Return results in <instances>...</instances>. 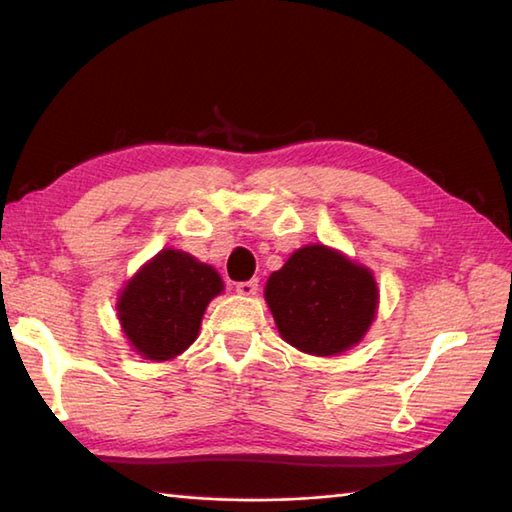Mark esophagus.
Instances as JSON below:
<instances>
[{
    "instance_id": "1",
    "label": "esophagus",
    "mask_w": 512,
    "mask_h": 512,
    "mask_svg": "<svg viewBox=\"0 0 512 512\" xmlns=\"http://www.w3.org/2000/svg\"><path fill=\"white\" fill-rule=\"evenodd\" d=\"M237 295L242 297H253L257 292V279H250V281H242V284H237Z\"/></svg>"
}]
</instances>
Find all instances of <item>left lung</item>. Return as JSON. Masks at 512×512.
Masks as SVG:
<instances>
[{
	"mask_svg": "<svg viewBox=\"0 0 512 512\" xmlns=\"http://www.w3.org/2000/svg\"><path fill=\"white\" fill-rule=\"evenodd\" d=\"M264 297L281 339L312 356L361 343L380 299L372 270L325 244L297 248L268 277Z\"/></svg>",
	"mask_w": 512,
	"mask_h": 512,
	"instance_id": "obj_1",
	"label": "left lung"
}]
</instances>
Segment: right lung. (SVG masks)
Segmentation results:
<instances>
[{
    "label": "right lung",
    "instance_id": "1",
    "mask_svg": "<svg viewBox=\"0 0 512 512\" xmlns=\"http://www.w3.org/2000/svg\"><path fill=\"white\" fill-rule=\"evenodd\" d=\"M224 292L220 273L178 248H162L127 279L116 317L132 350L171 361L198 339L206 306Z\"/></svg>",
    "mask_w": 512,
    "mask_h": 512
}]
</instances>
